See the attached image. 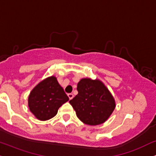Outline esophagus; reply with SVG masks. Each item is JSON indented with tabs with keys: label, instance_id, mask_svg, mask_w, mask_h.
Instances as JSON below:
<instances>
[{
	"label": "esophagus",
	"instance_id": "1",
	"mask_svg": "<svg viewBox=\"0 0 156 156\" xmlns=\"http://www.w3.org/2000/svg\"><path fill=\"white\" fill-rule=\"evenodd\" d=\"M68 97H69V100H72L73 98H74V95H73L72 93H69L68 94Z\"/></svg>",
	"mask_w": 156,
	"mask_h": 156
}]
</instances>
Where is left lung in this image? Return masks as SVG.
Returning <instances> with one entry per match:
<instances>
[{"label":"left lung","instance_id":"obj_1","mask_svg":"<svg viewBox=\"0 0 156 156\" xmlns=\"http://www.w3.org/2000/svg\"><path fill=\"white\" fill-rule=\"evenodd\" d=\"M78 94L69 103L76 116L92 126L104 123L114 110L115 100L105 84L98 80L82 79L77 84Z\"/></svg>","mask_w":156,"mask_h":156}]
</instances>
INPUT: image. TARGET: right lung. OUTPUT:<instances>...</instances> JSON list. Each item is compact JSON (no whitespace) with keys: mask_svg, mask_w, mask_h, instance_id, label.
<instances>
[{"mask_svg":"<svg viewBox=\"0 0 156 156\" xmlns=\"http://www.w3.org/2000/svg\"><path fill=\"white\" fill-rule=\"evenodd\" d=\"M69 100L57 79L52 76L34 87L29 95L28 105L36 118L46 121L54 117L59 108Z\"/></svg>","mask_w":156,"mask_h":156,"instance_id":"1","label":"right lung"}]
</instances>
